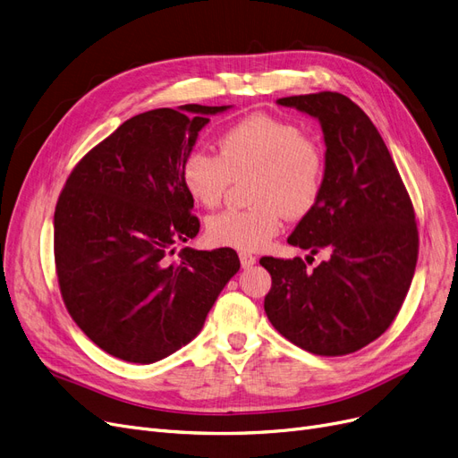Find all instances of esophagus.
<instances>
[{
	"instance_id": "esophagus-1",
	"label": "esophagus",
	"mask_w": 458,
	"mask_h": 458,
	"mask_svg": "<svg viewBox=\"0 0 458 458\" xmlns=\"http://www.w3.org/2000/svg\"><path fill=\"white\" fill-rule=\"evenodd\" d=\"M240 262L243 267H250L252 264H257V257H252L250 252H240Z\"/></svg>"
}]
</instances>
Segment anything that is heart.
Instances as JSON below:
<instances>
[{
    "instance_id": "1",
    "label": "heart",
    "mask_w": 458,
    "mask_h": 458,
    "mask_svg": "<svg viewBox=\"0 0 458 458\" xmlns=\"http://www.w3.org/2000/svg\"><path fill=\"white\" fill-rule=\"evenodd\" d=\"M247 177L255 206L211 215L206 235L213 245L259 250L281 232L284 215H310L325 189V152L296 124L255 113L218 135L216 157L196 148L181 162L184 191L203 208L218 206L232 181Z\"/></svg>"
}]
</instances>
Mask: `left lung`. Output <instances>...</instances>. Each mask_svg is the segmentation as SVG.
<instances>
[{
	"mask_svg": "<svg viewBox=\"0 0 458 458\" xmlns=\"http://www.w3.org/2000/svg\"><path fill=\"white\" fill-rule=\"evenodd\" d=\"M318 118L327 179L289 243L327 259L262 257L272 276L264 310L274 328L320 357H344L393 325L415 274L419 232L411 198L369 116L340 92L277 99Z\"/></svg>",
	"mask_w": 458,
	"mask_h": 458,
	"instance_id": "obj_1",
	"label": "left lung"
}]
</instances>
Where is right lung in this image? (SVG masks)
<instances>
[{"label":"right lung","instance_id":"1","mask_svg":"<svg viewBox=\"0 0 458 458\" xmlns=\"http://www.w3.org/2000/svg\"><path fill=\"white\" fill-rule=\"evenodd\" d=\"M189 104L135 114L73 167L55 211L62 300L77 327L113 357L150 364L192 342L240 269L230 247L174 245L196 238L194 199L181 162L209 114Z\"/></svg>","mask_w":458,"mask_h":458}]
</instances>
